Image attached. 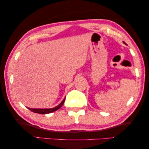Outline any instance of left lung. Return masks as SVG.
<instances>
[{
  "mask_svg": "<svg viewBox=\"0 0 149 149\" xmlns=\"http://www.w3.org/2000/svg\"><path fill=\"white\" fill-rule=\"evenodd\" d=\"M123 43H125V44H126V43H125V42H124V41H123ZM126 45H127V44H126Z\"/></svg>",
  "mask_w": 149,
  "mask_h": 149,
  "instance_id": "left-lung-1",
  "label": "left lung"
}]
</instances>
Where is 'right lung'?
Wrapping results in <instances>:
<instances>
[{
  "label": "right lung",
  "instance_id": "add662e5",
  "mask_svg": "<svg viewBox=\"0 0 149 149\" xmlns=\"http://www.w3.org/2000/svg\"><path fill=\"white\" fill-rule=\"evenodd\" d=\"M65 100V98L63 100V101L61 102V103L58 105V106L54 107L53 108H44V109H41V108H28L30 111H31L32 112H34V113H40V114H47V113H52L53 111H57V109H60L61 108V106L64 104Z\"/></svg>",
  "mask_w": 149,
  "mask_h": 149
}]
</instances>
